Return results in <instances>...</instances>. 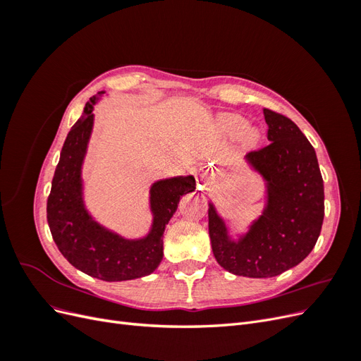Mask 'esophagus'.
Returning <instances> with one entry per match:
<instances>
[{"instance_id": "34e87169", "label": "esophagus", "mask_w": 361, "mask_h": 361, "mask_svg": "<svg viewBox=\"0 0 361 361\" xmlns=\"http://www.w3.org/2000/svg\"><path fill=\"white\" fill-rule=\"evenodd\" d=\"M195 180H197V185L202 187H206V185H209L212 180V173L207 170V169H200L195 174Z\"/></svg>"}]
</instances>
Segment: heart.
Instances as JSON below:
<instances>
[{
	"instance_id": "obj_1",
	"label": "heart",
	"mask_w": 361,
	"mask_h": 361,
	"mask_svg": "<svg viewBox=\"0 0 361 361\" xmlns=\"http://www.w3.org/2000/svg\"><path fill=\"white\" fill-rule=\"evenodd\" d=\"M245 125H247V122L241 116L226 114V116L221 117V126L224 128L227 134L239 135V134L244 132L245 134L243 135V137H244L245 143L247 145H255L256 141L259 140V133L253 128H247L246 130L244 131L243 129L245 128Z\"/></svg>"
}]
</instances>
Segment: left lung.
Listing matches in <instances>:
<instances>
[{
	"mask_svg": "<svg viewBox=\"0 0 361 361\" xmlns=\"http://www.w3.org/2000/svg\"><path fill=\"white\" fill-rule=\"evenodd\" d=\"M269 145L247 161L264 179L268 203L238 243L209 204V236L218 264L235 276L267 279L297 267L318 241L324 221V180L309 140L290 118L264 108Z\"/></svg>",
	"mask_w": 361,
	"mask_h": 361,
	"instance_id": "left-lung-1",
	"label": "left lung"
}]
</instances>
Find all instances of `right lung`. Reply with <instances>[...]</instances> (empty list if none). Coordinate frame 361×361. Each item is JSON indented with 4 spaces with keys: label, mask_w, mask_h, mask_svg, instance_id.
I'll list each match as a JSON object with an SVG mask.
<instances>
[{
    "label": "right lung",
    "mask_w": 361,
    "mask_h": 361,
    "mask_svg": "<svg viewBox=\"0 0 361 361\" xmlns=\"http://www.w3.org/2000/svg\"><path fill=\"white\" fill-rule=\"evenodd\" d=\"M96 101L90 97L64 141L47 203V218L54 243L76 269L105 281L133 280L158 268L162 260L164 228L176 212L182 195L195 190V179L171 178L154 183L150 190L154 224L143 239L129 241L94 223L82 204L81 164L92 133Z\"/></svg>",
    "instance_id": "add662e5"
}]
</instances>
